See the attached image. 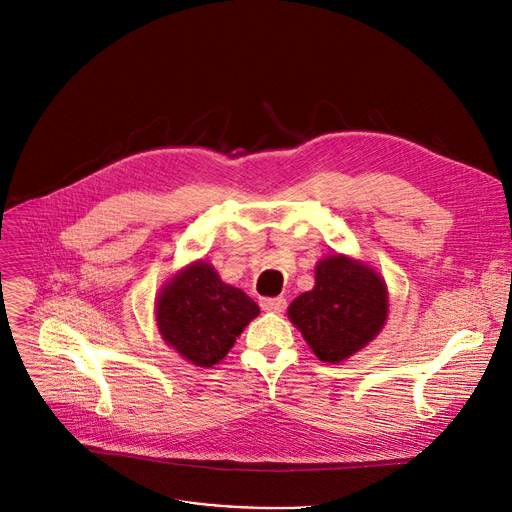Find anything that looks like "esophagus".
<instances>
[{
  "instance_id": "esophagus-1",
  "label": "esophagus",
  "mask_w": 512,
  "mask_h": 512,
  "mask_svg": "<svg viewBox=\"0 0 512 512\" xmlns=\"http://www.w3.org/2000/svg\"><path fill=\"white\" fill-rule=\"evenodd\" d=\"M261 309L267 313H282L286 309V299L284 297H274V299H261L259 301Z\"/></svg>"
}]
</instances>
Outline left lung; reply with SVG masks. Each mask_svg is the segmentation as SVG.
<instances>
[{"instance_id":"1","label":"left lung","mask_w":512,"mask_h":512,"mask_svg":"<svg viewBox=\"0 0 512 512\" xmlns=\"http://www.w3.org/2000/svg\"><path fill=\"white\" fill-rule=\"evenodd\" d=\"M388 286L371 265L332 253L315 265V286L288 305L315 357L338 365L375 340L388 319Z\"/></svg>"}]
</instances>
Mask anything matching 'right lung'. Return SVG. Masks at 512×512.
<instances>
[{
  "label": "right lung",
  "instance_id": "add662e5",
  "mask_svg": "<svg viewBox=\"0 0 512 512\" xmlns=\"http://www.w3.org/2000/svg\"><path fill=\"white\" fill-rule=\"evenodd\" d=\"M257 315V303L205 259L184 265L155 299L159 336L197 367L220 363Z\"/></svg>",
  "mask_w": 512,
  "mask_h": 512
}]
</instances>
